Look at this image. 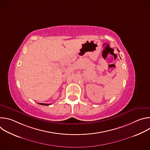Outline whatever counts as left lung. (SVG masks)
Returning <instances> with one entry per match:
<instances>
[{
    "mask_svg": "<svg viewBox=\"0 0 150 150\" xmlns=\"http://www.w3.org/2000/svg\"><path fill=\"white\" fill-rule=\"evenodd\" d=\"M117 50H118V51H119V50H118V49H117Z\"/></svg>",
    "mask_w": 150,
    "mask_h": 150,
    "instance_id": "1",
    "label": "left lung"
}]
</instances>
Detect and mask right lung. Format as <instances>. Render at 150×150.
Here are the masks:
<instances>
[{"mask_svg":"<svg viewBox=\"0 0 150 150\" xmlns=\"http://www.w3.org/2000/svg\"><path fill=\"white\" fill-rule=\"evenodd\" d=\"M40 104L43 105H50V104H45V103H40Z\"/></svg>","mask_w":150,"mask_h":150,"instance_id":"obj_1","label":"right lung"}]
</instances>
